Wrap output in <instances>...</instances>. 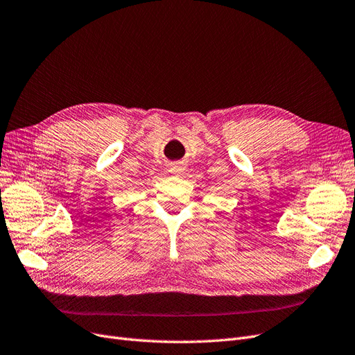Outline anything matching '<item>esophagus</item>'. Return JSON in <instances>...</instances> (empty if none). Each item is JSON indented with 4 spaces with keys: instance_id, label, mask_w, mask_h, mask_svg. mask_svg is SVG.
Returning a JSON list of instances; mask_svg holds the SVG:
<instances>
[{
    "instance_id": "1",
    "label": "esophagus",
    "mask_w": 355,
    "mask_h": 355,
    "mask_svg": "<svg viewBox=\"0 0 355 355\" xmlns=\"http://www.w3.org/2000/svg\"><path fill=\"white\" fill-rule=\"evenodd\" d=\"M181 171H182V166H181V165H178V164L171 165V173H173V174H180Z\"/></svg>"
}]
</instances>
